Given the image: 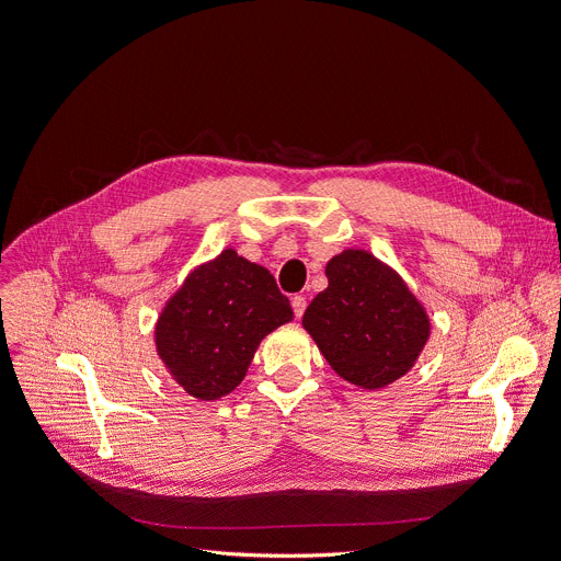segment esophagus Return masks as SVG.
I'll list each match as a JSON object with an SVG mask.
<instances>
[{"mask_svg": "<svg viewBox=\"0 0 561 561\" xmlns=\"http://www.w3.org/2000/svg\"><path fill=\"white\" fill-rule=\"evenodd\" d=\"M291 310H295V317H301L306 312V297H291Z\"/></svg>", "mask_w": 561, "mask_h": 561, "instance_id": "esophagus-1", "label": "esophagus"}]
</instances>
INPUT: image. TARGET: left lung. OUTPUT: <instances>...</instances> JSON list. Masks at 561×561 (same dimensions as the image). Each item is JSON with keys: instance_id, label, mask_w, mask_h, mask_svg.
Masks as SVG:
<instances>
[{"instance_id": "left-lung-1", "label": "left lung", "mask_w": 561, "mask_h": 561, "mask_svg": "<svg viewBox=\"0 0 561 561\" xmlns=\"http://www.w3.org/2000/svg\"><path fill=\"white\" fill-rule=\"evenodd\" d=\"M327 278L301 324L335 375L365 390L402 379L432 335V319L407 280L363 249L333 255Z\"/></svg>"}]
</instances>
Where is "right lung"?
<instances>
[{
	"label": "right lung",
	"mask_w": 561,
	"mask_h": 561,
	"mask_svg": "<svg viewBox=\"0 0 561 561\" xmlns=\"http://www.w3.org/2000/svg\"><path fill=\"white\" fill-rule=\"evenodd\" d=\"M270 270L224 249L186 274L154 324V350L171 379L201 402L244 381L260 342L291 322Z\"/></svg>",
	"instance_id": "add662e5"
}]
</instances>
